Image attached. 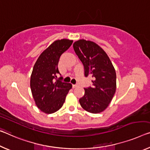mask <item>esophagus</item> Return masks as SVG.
Here are the masks:
<instances>
[{"label": "esophagus", "mask_w": 150, "mask_h": 150, "mask_svg": "<svg viewBox=\"0 0 150 150\" xmlns=\"http://www.w3.org/2000/svg\"><path fill=\"white\" fill-rule=\"evenodd\" d=\"M76 87H77V85H76V84H73V85H72V88H76Z\"/></svg>", "instance_id": "obj_1"}]
</instances>
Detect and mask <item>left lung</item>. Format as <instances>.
<instances>
[{"mask_svg":"<svg viewBox=\"0 0 150 150\" xmlns=\"http://www.w3.org/2000/svg\"><path fill=\"white\" fill-rule=\"evenodd\" d=\"M74 52L84 66V76L93 78V84L84 88L79 99L85 110L98 113L106 109L116 91V72L106 52L95 43L84 40L74 43Z\"/></svg>","mask_w":150,"mask_h":150,"instance_id":"obj_1","label":"left lung"}]
</instances>
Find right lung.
<instances>
[{
	"label": "right lung",
	"instance_id": "right-lung-1",
	"mask_svg": "<svg viewBox=\"0 0 150 150\" xmlns=\"http://www.w3.org/2000/svg\"><path fill=\"white\" fill-rule=\"evenodd\" d=\"M73 42L72 40L55 41L37 59L31 76L30 86L35 104L41 111L51 114L58 110L63 105L70 83L63 82L57 68L59 59Z\"/></svg>",
	"mask_w": 150,
	"mask_h": 150
}]
</instances>
